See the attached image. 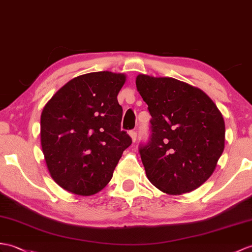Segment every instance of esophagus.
I'll list each match as a JSON object with an SVG mask.
<instances>
[{
    "instance_id": "1",
    "label": "esophagus",
    "mask_w": 252,
    "mask_h": 252,
    "mask_svg": "<svg viewBox=\"0 0 252 252\" xmlns=\"http://www.w3.org/2000/svg\"><path fill=\"white\" fill-rule=\"evenodd\" d=\"M128 134H130V136H131V138H132V142L135 143L136 137H137V133H136L135 131H131Z\"/></svg>"
}]
</instances>
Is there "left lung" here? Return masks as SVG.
Wrapping results in <instances>:
<instances>
[{"mask_svg": "<svg viewBox=\"0 0 252 252\" xmlns=\"http://www.w3.org/2000/svg\"><path fill=\"white\" fill-rule=\"evenodd\" d=\"M135 83L153 117L151 138L139 148L147 178L168 195L197 189L224 150L220 110L205 92L178 79L139 74Z\"/></svg>", "mask_w": 252, "mask_h": 252, "instance_id": "obj_1", "label": "left lung"}]
</instances>
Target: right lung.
<instances>
[{"label": "right lung", "instance_id": "1", "mask_svg": "<svg viewBox=\"0 0 252 252\" xmlns=\"http://www.w3.org/2000/svg\"><path fill=\"white\" fill-rule=\"evenodd\" d=\"M126 80L121 73L77 76L58 90L40 116V143L51 178L77 195H92L113 177L132 144L121 131L118 95Z\"/></svg>", "mask_w": 252, "mask_h": 252}]
</instances>
